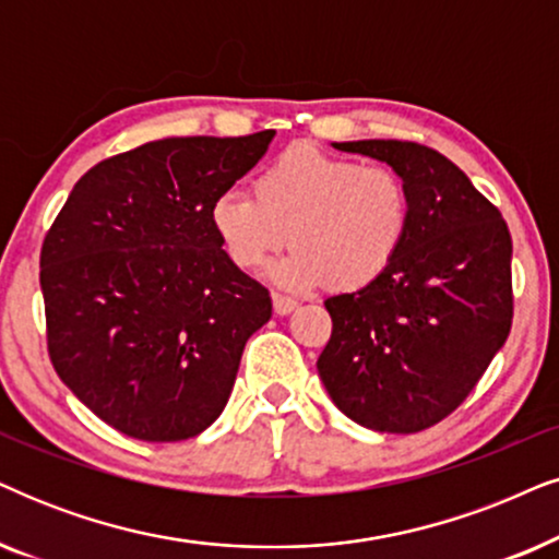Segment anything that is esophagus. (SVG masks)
<instances>
[{"label":"esophagus","mask_w":559,"mask_h":559,"mask_svg":"<svg viewBox=\"0 0 559 559\" xmlns=\"http://www.w3.org/2000/svg\"><path fill=\"white\" fill-rule=\"evenodd\" d=\"M272 302H274V313H277V316H287V313H293V310L297 308L295 297L282 295V293H272Z\"/></svg>","instance_id":"obj_1"}]
</instances>
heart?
<instances>
[{
	"label": "heart",
	"instance_id": "heart-1",
	"mask_svg": "<svg viewBox=\"0 0 559 559\" xmlns=\"http://www.w3.org/2000/svg\"><path fill=\"white\" fill-rule=\"evenodd\" d=\"M411 223V194L393 166L293 146L253 177V198L228 190L210 205V226L230 264L253 272L289 241L272 277L289 287L329 282L361 289L395 262Z\"/></svg>",
	"mask_w": 559,
	"mask_h": 559
}]
</instances>
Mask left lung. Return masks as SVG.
Listing matches in <instances>:
<instances>
[{
  "label": "left lung",
  "instance_id": "8db88e82",
  "mask_svg": "<svg viewBox=\"0 0 559 559\" xmlns=\"http://www.w3.org/2000/svg\"><path fill=\"white\" fill-rule=\"evenodd\" d=\"M405 179L411 223L390 270L325 300L318 374L336 408L374 431L416 433L473 393L513 321L511 234L460 166L413 141L333 143Z\"/></svg>",
  "mask_w": 559,
  "mask_h": 559
}]
</instances>
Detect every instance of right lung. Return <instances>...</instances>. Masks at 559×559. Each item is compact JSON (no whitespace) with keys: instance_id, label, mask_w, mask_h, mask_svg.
<instances>
[{"instance_id":"right-lung-1","label":"right lung","mask_w":559,"mask_h":559,"mask_svg":"<svg viewBox=\"0 0 559 559\" xmlns=\"http://www.w3.org/2000/svg\"><path fill=\"white\" fill-rule=\"evenodd\" d=\"M274 130L164 138L92 166L40 249L46 342L67 388L141 441L198 437L226 408L270 289L230 264L210 205Z\"/></svg>"}]
</instances>
